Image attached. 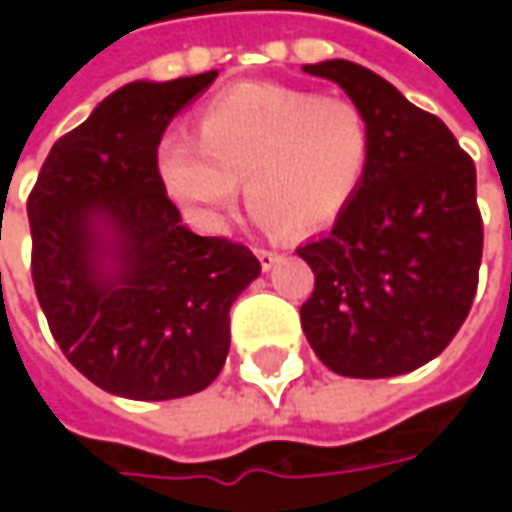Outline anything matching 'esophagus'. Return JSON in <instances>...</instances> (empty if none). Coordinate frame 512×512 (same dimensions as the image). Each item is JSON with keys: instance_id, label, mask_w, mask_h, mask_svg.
Returning <instances> with one entry per match:
<instances>
[{"instance_id": "obj_1", "label": "esophagus", "mask_w": 512, "mask_h": 512, "mask_svg": "<svg viewBox=\"0 0 512 512\" xmlns=\"http://www.w3.org/2000/svg\"><path fill=\"white\" fill-rule=\"evenodd\" d=\"M256 256H259V262H262V267H265V270H270V267L279 265V253H276V250H267V247H256Z\"/></svg>"}]
</instances>
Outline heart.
<instances>
[{"label": "heart", "instance_id": "1", "mask_svg": "<svg viewBox=\"0 0 512 512\" xmlns=\"http://www.w3.org/2000/svg\"><path fill=\"white\" fill-rule=\"evenodd\" d=\"M370 159V119L353 99L250 82L196 110V139L165 136L156 170L196 225H222L245 179L256 222L310 230L342 216Z\"/></svg>", "mask_w": 512, "mask_h": 512}]
</instances>
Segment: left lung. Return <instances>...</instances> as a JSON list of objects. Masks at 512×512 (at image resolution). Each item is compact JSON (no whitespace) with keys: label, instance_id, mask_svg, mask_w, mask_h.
<instances>
[{"label":"left lung","instance_id":"1","mask_svg":"<svg viewBox=\"0 0 512 512\" xmlns=\"http://www.w3.org/2000/svg\"><path fill=\"white\" fill-rule=\"evenodd\" d=\"M367 113L373 159L327 236L302 245L316 285L302 330L339 376L387 379L436 359L464 325L482 265L476 165L439 116L347 59L305 65Z\"/></svg>","mask_w":512,"mask_h":512}]
</instances>
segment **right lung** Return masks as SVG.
<instances>
[{
    "instance_id": "add662e5",
    "label": "right lung",
    "mask_w": 512,
    "mask_h": 512,
    "mask_svg": "<svg viewBox=\"0 0 512 512\" xmlns=\"http://www.w3.org/2000/svg\"><path fill=\"white\" fill-rule=\"evenodd\" d=\"M213 79L113 90L50 148L28 196L30 273L50 333L113 396L205 390L225 367L230 305L262 273L245 245L187 230L159 182L162 133Z\"/></svg>"
}]
</instances>
